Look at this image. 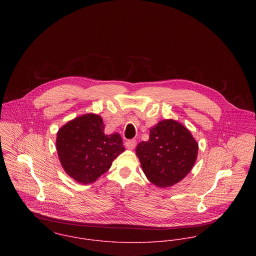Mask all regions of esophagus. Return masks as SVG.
<instances>
[{
    "instance_id": "esophagus-1",
    "label": "esophagus",
    "mask_w": 256,
    "mask_h": 256,
    "mask_svg": "<svg viewBox=\"0 0 256 256\" xmlns=\"http://www.w3.org/2000/svg\"><path fill=\"white\" fill-rule=\"evenodd\" d=\"M136 145H137V141H136V140H134V139H132V140H128V141H126V143H125V146H126L127 148H129V150H133V148H135Z\"/></svg>"
}]
</instances>
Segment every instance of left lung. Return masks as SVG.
<instances>
[{"mask_svg":"<svg viewBox=\"0 0 256 256\" xmlns=\"http://www.w3.org/2000/svg\"><path fill=\"white\" fill-rule=\"evenodd\" d=\"M136 154L148 182L164 188L182 182L190 172L198 143L182 123L164 119L150 129V139L138 144Z\"/></svg>","mask_w":256,"mask_h":256,"instance_id":"8db88e82","label":"left lung"}]
</instances>
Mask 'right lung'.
Here are the masks:
<instances>
[{
	"label": "right lung",
	"instance_id": "obj_1",
	"mask_svg": "<svg viewBox=\"0 0 256 256\" xmlns=\"http://www.w3.org/2000/svg\"><path fill=\"white\" fill-rule=\"evenodd\" d=\"M104 127L102 116L86 113L58 130L56 148L60 162L76 182H94L124 152L121 136L118 133L104 134Z\"/></svg>",
	"mask_w": 256,
	"mask_h": 256
}]
</instances>
